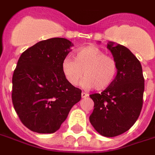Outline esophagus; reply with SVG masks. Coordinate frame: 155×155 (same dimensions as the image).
Returning <instances> with one entry per match:
<instances>
[{
  "mask_svg": "<svg viewBox=\"0 0 155 155\" xmlns=\"http://www.w3.org/2000/svg\"><path fill=\"white\" fill-rule=\"evenodd\" d=\"M87 96H88V94L85 92H82V98H86Z\"/></svg>",
  "mask_w": 155,
  "mask_h": 155,
  "instance_id": "esophagus-1",
  "label": "esophagus"
}]
</instances>
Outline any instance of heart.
Here are the masks:
<instances>
[{
	"label": "heart",
	"mask_w": 155,
	"mask_h": 155,
	"mask_svg": "<svg viewBox=\"0 0 155 155\" xmlns=\"http://www.w3.org/2000/svg\"><path fill=\"white\" fill-rule=\"evenodd\" d=\"M61 68L64 76L72 86H77L84 76L82 86L102 91L109 87L117 75V64L113 57L95 46L79 49L74 54V60L66 58Z\"/></svg>",
	"instance_id": "obj_1"
}]
</instances>
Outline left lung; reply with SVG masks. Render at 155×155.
<instances>
[{
	"mask_svg": "<svg viewBox=\"0 0 155 155\" xmlns=\"http://www.w3.org/2000/svg\"><path fill=\"white\" fill-rule=\"evenodd\" d=\"M107 48L117 62V75L104 91L90 95L94 110L89 119L100 134L114 137L128 131L139 117L145 79L140 63L129 49L114 42L108 43Z\"/></svg>",
	"mask_w": 155,
	"mask_h": 155,
	"instance_id": "1",
	"label": "left lung"
}]
</instances>
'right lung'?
<instances>
[{
	"instance_id": "obj_1",
	"label": "right lung",
	"mask_w": 155,
	"mask_h": 155,
	"mask_svg": "<svg viewBox=\"0 0 155 155\" xmlns=\"http://www.w3.org/2000/svg\"><path fill=\"white\" fill-rule=\"evenodd\" d=\"M73 46L65 38L41 41L22 53L12 78V102L29 130L53 133L60 128L82 91L69 84L61 68Z\"/></svg>"
}]
</instances>
